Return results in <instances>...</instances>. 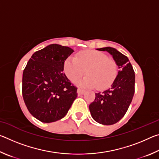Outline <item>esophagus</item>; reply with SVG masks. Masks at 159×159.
Masks as SVG:
<instances>
[{"instance_id":"obj_1","label":"esophagus","mask_w":159,"mask_h":159,"mask_svg":"<svg viewBox=\"0 0 159 159\" xmlns=\"http://www.w3.org/2000/svg\"><path fill=\"white\" fill-rule=\"evenodd\" d=\"M85 92V90L83 89H81V88H78V90H77V93H78V95H79L84 94Z\"/></svg>"}]
</instances>
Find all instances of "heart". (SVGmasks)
Wrapping results in <instances>:
<instances>
[{"mask_svg": "<svg viewBox=\"0 0 159 159\" xmlns=\"http://www.w3.org/2000/svg\"><path fill=\"white\" fill-rule=\"evenodd\" d=\"M85 70L87 76L76 81L77 84L100 90L109 88L114 81L118 66L105 54L94 50L84 51L78 54L76 58L69 57L64 61V74L72 82L81 77Z\"/></svg>", "mask_w": 159, "mask_h": 159, "instance_id": "obj_1", "label": "heart"}]
</instances>
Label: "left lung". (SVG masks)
Masks as SVG:
<instances>
[{
	"label": "left lung",
	"mask_w": 159,
	"mask_h": 159,
	"mask_svg": "<svg viewBox=\"0 0 159 159\" xmlns=\"http://www.w3.org/2000/svg\"><path fill=\"white\" fill-rule=\"evenodd\" d=\"M112 55L119 71L111 88L95 93V99L89 105L94 120L102 125H113L124 116L134 93V71L128 58L115 48H98Z\"/></svg>",
	"instance_id": "left-lung-1"
}]
</instances>
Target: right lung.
<instances>
[{
  "label": "right lung",
  "mask_w": 159,
  "mask_h": 159,
  "mask_svg": "<svg viewBox=\"0 0 159 159\" xmlns=\"http://www.w3.org/2000/svg\"><path fill=\"white\" fill-rule=\"evenodd\" d=\"M73 52L69 47L49 45L34 52L24 69V101L40 121L51 123L64 118L77 98V88L63 73L64 61Z\"/></svg>",
  "instance_id": "obj_1"
}]
</instances>
